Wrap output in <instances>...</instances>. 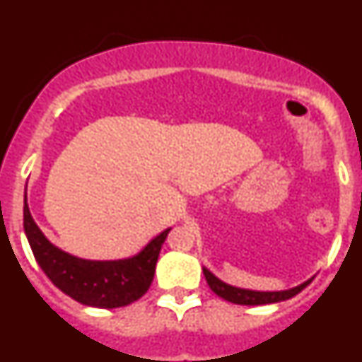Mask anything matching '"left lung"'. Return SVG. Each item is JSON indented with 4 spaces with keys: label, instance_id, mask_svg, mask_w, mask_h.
Instances as JSON below:
<instances>
[{
    "label": "left lung",
    "instance_id": "8db88e82",
    "mask_svg": "<svg viewBox=\"0 0 362 362\" xmlns=\"http://www.w3.org/2000/svg\"><path fill=\"white\" fill-rule=\"evenodd\" d=\"M204 279L209 283V286L212 288V292L216 296L223 297L228 303L233 305H246V306H255V305H272V303H281V300L292 299L293 296H297L299 292L308 286L313 281V277H310L308 281H305L299 286H293L288 290H279V292H261V290H248V288H239V286H232V284L221 281L219 277L214 276L212 272L206 267H203Z\"/></svg>",
    "mask_w": 362,
    "mask_h": 362
}]
</instances>
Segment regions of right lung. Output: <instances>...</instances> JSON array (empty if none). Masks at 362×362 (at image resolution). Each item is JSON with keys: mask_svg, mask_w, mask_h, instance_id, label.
<instances>
[{"mask_svg": "<svg viewBox=\"0 0 362 362\" xmlns=\"http://www.w3.org/2000/svg\"><path fill=\"white\" fill-rule=\"evenodd\" d=\"M23 226L32 254L54 286L81 305L94 308H119L145 296L152 284L163 243L172 230H163L130 257L114 261L76 257L50 243L41 232L28 210L27 190Z\"/></svg>", "mask_w": 362, "mask_h": 362, "instance_id": "right-lung-1", "label": "right lung"}]
</instances>
